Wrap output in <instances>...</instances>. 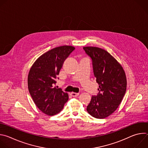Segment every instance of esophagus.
Listing matches in <instances>:
<instances>
[{"instance_id":"obj_1","label":"esophagus","mask_w":148,"mask_h":148,"mask_svg":"<svg viewBox=\"0 0 148 148\" xmlns=\"http://www.w3.org/2000/svg\"><path fill=\"white\" fill-rule=\"evenodd\" d=\"M71 95L73 97H77L79 95V93H76V92H71Z\"/></svg>"}]
</instances>
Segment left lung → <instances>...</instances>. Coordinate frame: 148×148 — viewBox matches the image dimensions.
I'll return each mask as SVG.
<instances>
[{"label": "left lung", "instance_id": "1", "mask_svg": "<svg viewBox=\"0 0 148 148\" xmlns=\"http://www.w3.org/2000/svg\"><path fill=\"white\" fill-rule=\"evenodd\" d=\"M92 60L93 70L99 93L92 96L87 107L93 117L103 119L119 107L126 92V77L120 63L107 51L97 47H84Z\"/></svg>", "mask_w": 148, "mask_h": 148}]
</instances>
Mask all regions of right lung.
Returning <instances> with one entry per match:
<instances>
[{"instance_id":"add662e5","label":"right lung","mask_w":148,"mask_h":148,"mask_svg":"<svg viewBox=\"0 0 148 148\" xmlns=\"http://www.w3.org/2000/svg\"><path fill=\"white\" fill-rule=\"evenodd\" d=\"M74 49L71 46L55 47L40 56L30 69L29 91L37 108L46 115L59 113L69 99L67 92L54 85L63 62Z\"/></svg>"}]
</instances>
